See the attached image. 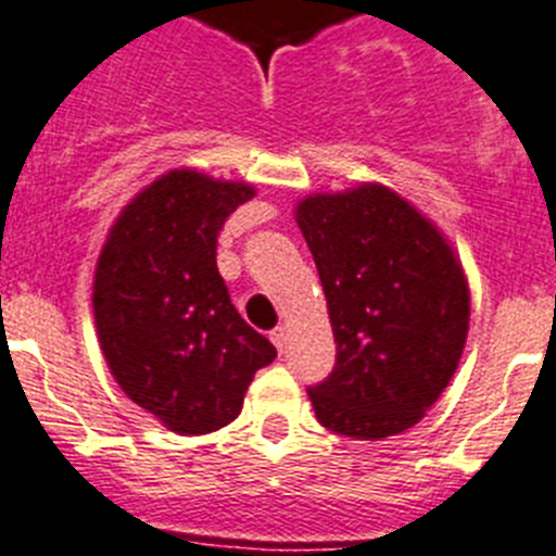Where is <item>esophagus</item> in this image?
<instances>
[{
    "label": "esophagus",
    "mask_w": 556,
    "mask_h": 556,
    "mask_svg": "<svg viewBox=\"0 0 556 556\" xmlns=\"http://www.w3.org/2000/svg\"><path fill=\"white\" fill-rule=\"evenodd\" d=\"M269 340H273L275 349L283 351V349H287V329H283V326L273 329V331H269Z\"/></svg>",
    "instance_id": "obj_1"
}]
</instances>
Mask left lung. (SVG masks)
<instances>
[{"mask_svg":"<svg viewBox=\"0 0 556 556\" xmlns=\"http://www.w3.org/2000/svg\"><path fill=\"white\" fill-rule=\"evenodd\" d=\"M324 283L334 371L309 388L331 433L379 441L414 427L450 386L469 329L462 261L410 202L379 182L295 207Z\"/></svg>","mask_w":556,"mask_h":556,"instance_id":"1","label":"left lung"}]
</instances>
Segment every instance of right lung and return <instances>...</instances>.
<instances>
[{"mask_svg": "<svg viewBox=\"0 0 556 556\" xmlns=\"http://www.w3.org/2000/svg\"><path fill=\"white\" fill-rule=\"evenodd\" d=\"M253 197V185L174 168L123 207L98 255L92 306L109 371L174 433L230 425L275 359L216 267L222 225Z\"/></svg>", "mask_w": 556, "mask_h": 556, "instance_id": "obj_1", "label": "right lung"}]
</instances>
